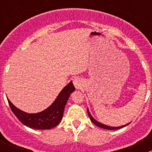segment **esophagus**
Here are the masks:
<instances>
[{
	"label": "esophagus",
	"instance_id": "esophagus-1",
	"mask_svg": "<svg viewBox=\"0 0 152 152\" xmlns=\"http://www.w3.org/2000/svg\"><path fill=\"white\" fill-rule=\"evenodd\" d=\"M73 85L76 89H81L82 85V80L79 77H75L73 80Z\"/></svg>",
	"mask_w": 152,
	"mask_h": 152
}]
</instances>
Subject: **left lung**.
I'll use <instances>...</instances> for the list:
<instances>
[{"instance_id":"1","label":"left lung","mask_w":152,"mask_h":152,"mask_svg":"<svg viewBox=\"0 0 152 152\" xmlns=\"http://www.w3.org/2000/svg\"><path fill=\"white\" fill-rule=\"evenodd\" d=\"M87 114H88V115H89V117H90V120H91V121L93 122V123L95 125L101 127V128L105 129H110V130L118 129H121V128H123V127H124V126H126L128 125L129 124H129H126V125L121 126H117V127H115H115L114 126H107V125H105V124H103L100 123V122L97 121H96V119L94 118H93V116L91 115V114H90V112H89L88 109H87Z\"/></svg>"}]
</instances>
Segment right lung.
<instances>
[{
    "label": "right lung",
    "instance_id": "add662e5",
    "mask_svg": "<svg viewBox=\"0 0 152 152\" xmlns=\"http://www.w3.org/2000/svg\"><path fill=\"white\" fill-rule=\"evenodd\" d=\"M74 90L73 82H70L62 89L50 107L38 113L22 111L13 105L9 99L7 100L12 113L23 124L34 129H50L61 121L67 100Z\"/></svg>",
    "mask_w": 152,
    "mask_h": 152
}]
</instances>
